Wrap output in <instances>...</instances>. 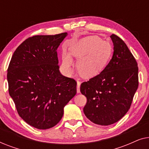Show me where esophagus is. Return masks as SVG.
I'll use <instances>...</instances> for the list:
<instances>
[{"mask_svg":"<svg viewBox=\"0 0 149 149\" xmlns=\"http://www.w3.org/2000/svg\"><path fill=\"white\" fill-rule=\"evenodd\" d=\"M80 85H81V82L78 81H77V93H80Z\"/></svg>","mask_w":149,"mask_h":149,"instance_id":"1","label":"esophagus"}]
</instances>
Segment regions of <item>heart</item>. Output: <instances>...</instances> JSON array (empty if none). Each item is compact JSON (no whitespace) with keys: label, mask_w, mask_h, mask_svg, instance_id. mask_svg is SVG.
Masks as SVG:
<instances>
[{"label":"heart","mask_w":149,"mask_h":149,"mask_svg":"<svg viewBox=\"0 0 149 149\" xmlns=\"http://www.w3.org/2000/svg\"><path fill=\"white\" fill-rule=\"evenodd\" d=\"M70 54L77 58V68L81 75L91 78L99 74L112 58L113 49L109 42L97 36H89L81 39L70 48ZM72 61L68 55H64L62 66L70 70Z\"/></svg>","instance_id":"heart-1"}]
</instances>
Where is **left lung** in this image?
Instances as JSON below:
<instances>
[{"label": "left lung", "mask_w": 149, "mask_h": 149, "mask_svg": "<svg viewBox=\"0 0 149 149\" xmlns=\"http://www.w3.org/2000/svg\"><path fill=\"white\" fill-rule=\"evenodd\" d=\"M113 58L99 74L81 83L87 97L83 112L91 122L109 125L119 121L129 111L138 87V67L123 40L113 34Z\"/></svg>", "instance_id": "1"}]
</instances>
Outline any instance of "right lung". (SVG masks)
<instances>
[{
	"instance_id": "right-lung-1",
	"label": "right lung",
	"mask_w": 149,
	"mask_h": 149,
	"mask_svg": "<svg viewBox=\"0 0 149 149\" xmlns=\"http://www.w3.org/2000/svg\"><path fill=\"white\" fill-rule=\"evenodd\" d=\"M67 34L28 38L16 49L8 67L9 93L17 113L37 129L57 125L77 93V81L59 70L57 49Z\"/></svg>"
}]
</instances>
